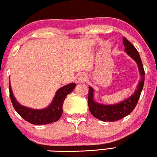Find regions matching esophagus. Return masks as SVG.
I'll list each match as a JSON object with an SVG mask.
<instances>
[{"instance_id":"esophagus-1","label":"esophagus","mask_w":157,"mask_h":157,"mask_svg":"<svg viewBox=\"0 0 157 157\" xmlns=\"http://www.w3.org/2000/svg\"><path fill=\"white\" fill-rule=\"evenodd\" d=\"M85 77L80 76V77H79V78H78V82H82V81L85 80Z\"/></svg>"}]
</instances>
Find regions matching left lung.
<instances>
[{
  "label": "left lung",
  "mask_w": 157,
  "mask_h": 157,
  "mask_svg": "<svg viewBox=\"0 0 157 157\" xmlns=\"http://www.w3.org/2000/svg\"><path fill=\"white\" fill-rule=\"evenodd\" d=\"M123 44L125 46V52L138 65L141 79L137 85V90L132 96L119 104L113 105H104L94 101V90L92 87L89 86L88 106L90 111L95 118L104 122H106V121L113 122L129 115L136 106L142 89H143L145 73H144V70L138 51L125 37H123Z\"/></svg>",
  "instance_id": "left-lung-1"
}]
</instances>
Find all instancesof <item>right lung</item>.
Listing matches in <instances>:
<instances>
[{
    "mask_svg": "<svg viewBox=\"0 0 157 157\" xmlns=\"http://www.w3.org/2000/svg\"><path fill=\"white\" fill-rule=\"evenodd\" d=\"M76 86V84L71 83L62 86L56 93L53 102L44 109H32L22 106L17 101L12 91L10 83L9 82V92L11 102L15 111L25 121L34 125H46L54 123L60 118L63 113V104L66 98Z\"/></svg>",
    "mask_w": 157,
    "mask_h": 157,
    "instance_id": "add662e5",
    "label": "right lung"
}]
</instances>
